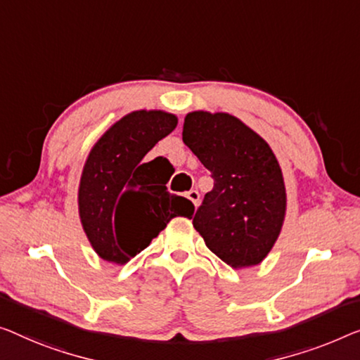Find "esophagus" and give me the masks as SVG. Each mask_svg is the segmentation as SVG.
I'll list each match as a JSON object with an SVG mask.
<instances>
[{
	"mask_svg": "<svg viewBox=\"0 0 360 360\" xmlns=\"http://www.w3.org/2000/svg\"><path fill=\"white\" fill-rule=\"evenodd\" d=\"M187 198H189V200L194 203L195 207H198V203H200V194H198V192L194 191V189L187 192Z\"/></svg>",
	"mask_w": 360,
	"mask_h": 360,
	"instance_id": "esophagus-1",
	"label": "esophagus"
}]
</instances>
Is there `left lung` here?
<instances>
[{
  "label": "left lung",
  "mask_w": 360,
  "mask_h": 360,
  "mask_svg": "<svg viewBox=\"0 0 360 360\" xmlns=\"http://www.w3.org/2000/svg\"><path fill=\"white\" fill-rule=\"evenodd\" d=\"M182 141L212 173L192 224L207 248L233 268L259 265L286 213L280 163L259 134L228 112L192 111Z\"/></svg>",
  "instance_id": "1"
}]
</instances>
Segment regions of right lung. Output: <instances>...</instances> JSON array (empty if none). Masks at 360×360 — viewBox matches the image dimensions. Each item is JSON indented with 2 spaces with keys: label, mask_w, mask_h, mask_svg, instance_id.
<instances>
[{
  "label": "right lung",
  "mask_w": 360,
  "mask_h": 360,
  "mask_svg": "<svg viewBox=\"0 0 360 360\" xmlns=\"http://www.w3.org/2000/svg\"><path fill=\"white\" fill-rule=\"evenodd\" d=\"M178 126L160 110L132 111L90 150L79 186L82 228L101 259L122 265L142 252L174 217L194 214V203L169 194L143 157Z\"/></svg>",
  "instance_id": "obj_1"
}]
</instances>
